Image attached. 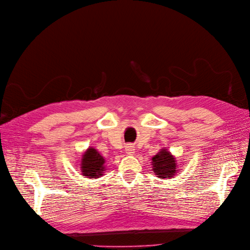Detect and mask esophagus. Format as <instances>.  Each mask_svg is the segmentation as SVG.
Instances as JSON below:
<instances>
[{"mask_svg":"<svg viewBox=\"0 0 250 250\" xmlns=\"http://www.w3.org/2000/svg\"><path fill=\"white\" fill-rule=\"evenodd\" d=\"M125 152H126L128 155H132V154H134V153H135V148H134V146H133V145H131V144H128V145L125 147Z\"/></svg>","mask_w":250,"mask_h":250,"instance_id":"obj_1","label":"esophagus"}]
</instances>
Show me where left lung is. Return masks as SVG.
Here are the masks:
<instances>
[{"label":"left lung","instance_id":"left-lung-1","mask_svg":"<svg viewBox=\"0 0 250 250\" xmlns=\"http://www.w3.org/2000/svg\"><path fill=\"white\" fill-rule=\"evenodd\" d=\"M151 160L152 171L162 179L173 177L178 169L176 160L167 149H162Z\"/></svg>","mask_w":250,"mask_h":250}]
</instances>
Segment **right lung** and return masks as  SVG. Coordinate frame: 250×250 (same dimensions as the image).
<instances>
[{
  "label": "right lung",
  "instance_id": "1",
  "mask_svg": "<svg viewBox=\"0 0 250 250\" xmlns=\"http://www.w3.org/2000/svg\"><path fill=\"white\" fill-rule=\"evenodd\" d=\"M105 159L97 149L89 147L81 160V172L88 178H96L103 175L105 169Z\"/></svg>",
  "mask_w": 250,
  "mask_h": 250
}]
</instances>
